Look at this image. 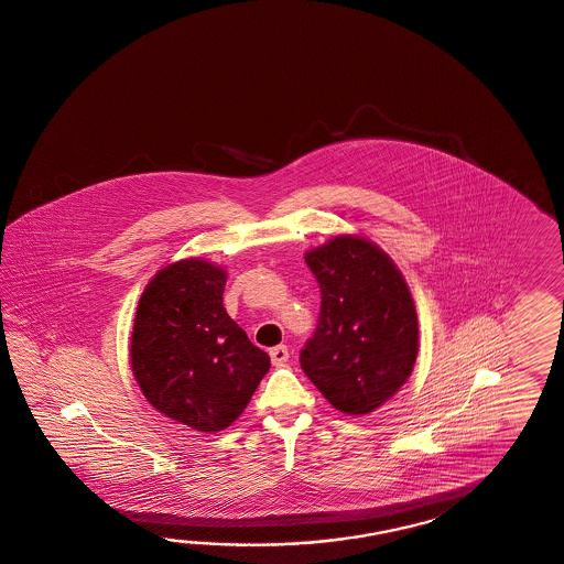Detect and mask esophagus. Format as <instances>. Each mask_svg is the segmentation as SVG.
I'll return each mask as SVG.
<instances>
[{
    "instance_id": "obj_1",
    "label": "esophagus",
    "mask_w": 564,
    "mask_h": 564,
    "mask_svg": "<svg viewBox=\"0 0 564 564\" xmlns=\"http://www.w3.org/2000/svg\"><path fill=\"white\" fill-rule=\"evenodd\" d=\"M269 355H271L273 366H285L288 359H290V349L285 345H279V347H273V349L269 350Z\"/></svg>"
}]
</instances>
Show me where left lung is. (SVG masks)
Masks as SVG:
<instances>
[{"mask_svg": "<svg viewBox=\"0 0 564 564\" xmlns=\"http://www.w3.org/2000/svg\"><path fill=\"white\" fill-rule=\"evenodd\" d=\"M321 285V318L300 352L336 411L369 414L406 383L419 352L411 290L380 246L336 236L305 252Z\"/></svg>", "mask_w": 564, "mask_h": 564, "instance_id": "obj_1", "label": "left lung"}]
</instances>
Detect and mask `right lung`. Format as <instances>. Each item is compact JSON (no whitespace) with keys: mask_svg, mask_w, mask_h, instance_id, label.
<instances>
[{"mask_svg":"<svg viewBox=\"0 0 564 564\" xmlns=\"http://www.w3.org/2000/svg\"><path fill=\"white\" fill-rule=\"evenodd\" d=\"M228 273L200 259L158 271L139 297L131 369L143 397L200 433L231 425L271 367L224 307Z\"/></svg>","mask_w":564,"mask_h":564,"instance_id":"right-lung-1","label":"right lung"}]
</instances>
